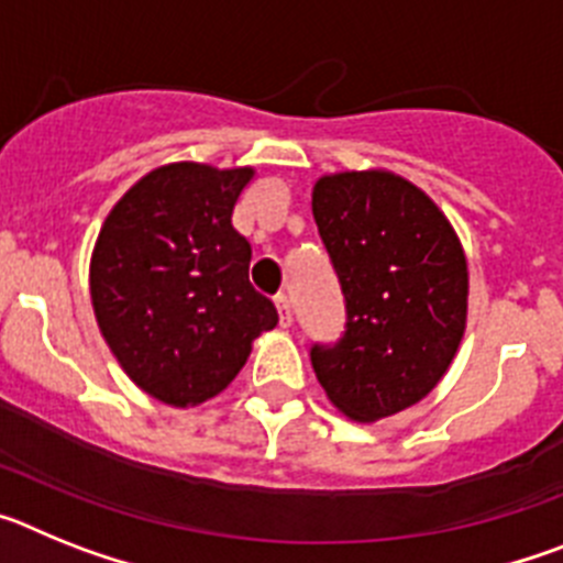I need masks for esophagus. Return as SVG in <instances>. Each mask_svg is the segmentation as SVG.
Segmentation results:
<instances>
[{"mask_svg": "<svg viewBox=\"0 0 563 563\" xmlns=\"http://www.w3.org/2000/svg\"><path fill=\"white\" fill-rule=\"evenodd\" d=\"M276 307H278V321H282V327H290V324H292V305H290V298H287V296H278V298H276Z\"/></svg>", "mask_w": 563, "mask_h": 563, "instance_id": "1", "label": "esophagus"}]
</instances>
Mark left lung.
Instances as JSON below:
<instances>
[{"label":"left lung","instance_id":"1","mask_svg":"<svg viewBox=\"0 0 563 563\" xmlns=\"http://www.w3.org/2000/svg\"><path fill=\"white\" fill-rule=\"evenodd\" d=\"M312 217L346 298V332L312 346L341 415L377 422L434 391L467 324V258L429 194L389 168L321 174Z\"/></svg>","mask_w":563,"mask_h":563}]
</instances>
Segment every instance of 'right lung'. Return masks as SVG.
I'll return each instance as SVG.
<instances>
[{"instance_id": "right-lung-1", "label": "right lung", "mask_w": 563, "mask_h": 563, "mask_svg": "<svg viewBox=\"0 0 563 563\" xmlns=\"http://www.w3.org/2000/svg\"><path fill=\"white\" fill-rule=\"evenodd\" d=\"M253 166L166 163L107 213L89 258L98 330L129 380L154 400L191 409L231 386L262 332L278 324L253 290L251 245L233 206Z\"/></svg>"}]
</instances>
